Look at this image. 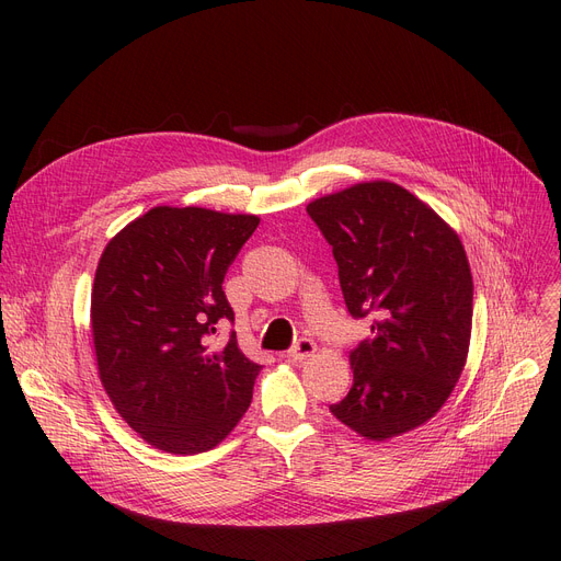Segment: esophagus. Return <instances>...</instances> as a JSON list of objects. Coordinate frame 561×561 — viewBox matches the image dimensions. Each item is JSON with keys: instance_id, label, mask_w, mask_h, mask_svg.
I'll return each instance as SVG.
<instances>
[{"instance_id": "1", "label": "esophagus", "mask_w": 561, "mask_h": 561, "mask_svg": "<svg viewBox=\"0 0 561 561\" xmlns=\"http://www.w3.org/2000/svg\"><path fill=\"white\" fill-rule=\"evenodd\" d=\"M316 343L311 341V339H300L296 345H293L290 350H288V357L293 359V362H305V359H309V357H313L316 355Z\"/></svg>"}]
</instances>
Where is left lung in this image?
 Instances as JSON below:
<instances>
[{
  "label": "left lung",
  "mask_w": 561,
  "mask_h": 561,
  "mask_svg": "<svg viewBox=\"0 0 561 561\" xmlns=\"http://www.w3.org/2000/svg\"><path fill=\"white\" fill-rule=\"evenodd\" d=\"M332 245L347 311L375 316L350 352V393L332 414L370 440L427 423L466 366L473 277L457 231L393 182H362L309 202Z\"/></svg>",
  "instance_id": "left-lung-1"
}]
</instances>
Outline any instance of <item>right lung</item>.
<instances>
[{
  "instance_id": "1",
  "label": "right lung",
  "mask_w": 561,
  "mask_h": 561,
  "mask_svg": "<svg viewBox=\"0 0 561 561\" xmlns=\"http://www.w3.org/2000/svg\"><path fill=\"white\" fill-rule=\"evenodd\" d=\"M250 214L154 206L102 252L91 330L102 387L129 427L172 455L216 448L243 419L261 370L231 332L222 282L256 229Z\"/></svg>"
}]
</instances>
